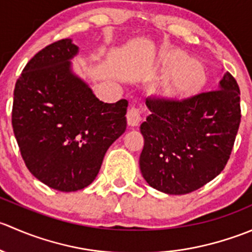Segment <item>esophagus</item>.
Instances as JSON below:
<instances>
[{"label":"esophagus","mask_w":252,"mask_h":252,"mask_svg":"<svg viewBox=\"0 0 252 252\" xmlns=\"http://www.w3.org/2000/svg\"><path fill=\"white\" fill-rule=\"evenodd\" d=\"M126 122H128V126L134 128V126H138L141 122V112L139 108L131 107L130 110L126 113Z\"/></svg>","instance_id":"34e87169"}]
</instances>
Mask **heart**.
<instances>
[{
  "label": "heart",
  "mask_w": 252,
  "mask_h": 252,
  "mask_svg": "<svg viewBox=\"0 0 252 252\" xmlns=\"http://www.w3.org/2000/svg\"><path fill=\"white\" fill-rule=\"evenodd\" d=\"M166 74L157 83V89L173 96H189L197 93L206 83V69L200 61L188 58L180 50L167 52L161 60Z\"/></svg>",
  "instance_id": "heart-1"
}]
</instances>
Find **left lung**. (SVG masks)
<instances>
[{
    "instance_id": "8db88e82",
    "label": "left lung",
    "mask_w": 252,
    "mask_h": 252,
    "mask_svg": "<svg viewBox=\"0 0 252 252\" xmlns=\"http://www.w3.org/2000/svg\"><path fill=\"white\" fill-rule=\"evenodd\" d=\"M139 164L147 184L184 195L215 179L227 164L240 124V90L224 73L217 90L183 101L146 100Z\"/></svg>"
}]
</instances>
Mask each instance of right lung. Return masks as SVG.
Segmentation results:
<instances>
[{
  "mask_svg": "<svg viewBox=\"0 0 252 252\" xmlns=\"http://www.w3.org/2000/svg\"><path fill=\"white\" fill-rule=\"evenodd\" d=\"M72 39L48 45L28 62L14 89L12 126L35 178L60 191L95 180L108 147L126 128L128 101L105 103L73 70Z\"/></svg>",
  "mask_w": 252,
  "mask_h": 252,
  "instance_id": "right-lung-1",
  "label": "right lung"
}]
</instances>
